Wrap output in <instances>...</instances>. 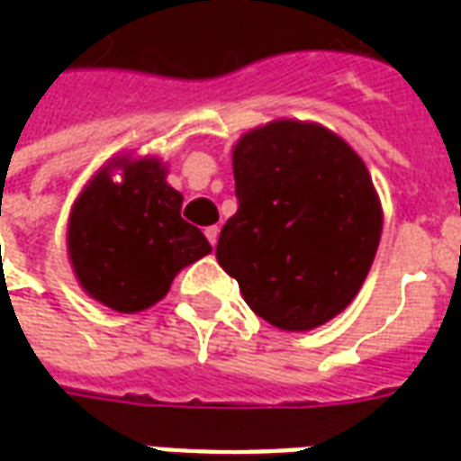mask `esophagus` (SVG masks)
Listing matches in <instances>:
<instances>
[{
    "label": "esophagus",
    "mask_w": 461,
    "mask_h": 461,
    "mask_svg": "<svg viewBox=\"0 0 461 461\" xmlns=\"http://www.w3.org/2000/svg\"><path fill=\"white\" fill-rule=\"evenodd\" d=\"M204 237H207L212 247H214V244H217V237H220V227H217V224L207 227V230H204Z\"/></svg>",
    "instance_id": "34e87169"
}]
</instances>
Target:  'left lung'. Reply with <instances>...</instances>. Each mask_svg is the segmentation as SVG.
Instances as JSON below:
<instances>
[{
    "label": "left lung",
    "instance_id": "8db88e82",
    "mask_svg": "<svg viewBox=\"0 0 461 461\" xmlns=\"http://www.w3.org/2000/svg\"><path fill=\"white\" fill-rule=\"evenodd\" d=\"M237 214L217 261L249 309L281 330L339 316L375 259L383 214L356 152L321 125L276 121L234 148Z\"/></svg>",
    "mask_w": 461,
    "mask_h": 461
}]
</instances>
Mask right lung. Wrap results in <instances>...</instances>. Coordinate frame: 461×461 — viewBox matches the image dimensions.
I'll return each mask as SVG.
<instances>
[{
    "instance_id": "right-lung-1",
    "label": "right lung",
    "mask_w": 461,
    "mask_h": 461,
    "mask_svg": "<svg viewBox=\"0 0 461 461\" xmlns=\"http://www.w3.org/2000/svg\"><path fill=\"white\" fill-rule=\"evenodd\" d=\"M121 160L118 165H122ZM122 180L95 175L68 220V254L94 299L135 313L167 294L175 274L210 254V241L180 217L182 194L158 160L122 166Z\"/></svg>"
}]
</instances>
